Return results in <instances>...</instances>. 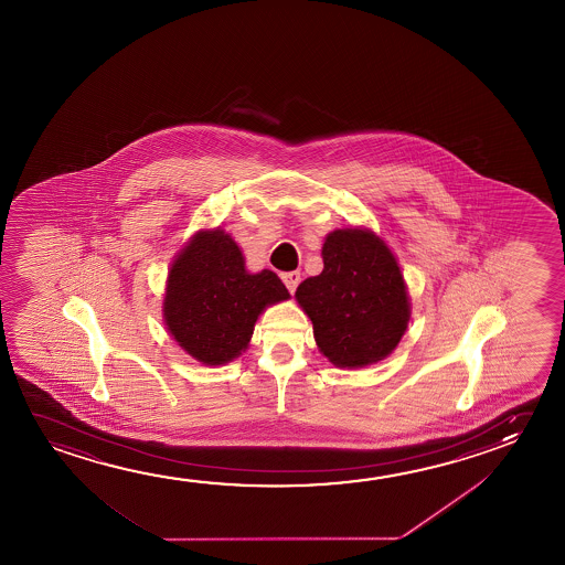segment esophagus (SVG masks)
I'll list each match as a JSON object with an SVG mask.
<instances>
[{
  "mask_svg": "<svg viewBox=\"0 0 565 565\" xmlns=\"http://www.w3.org/2000/svg\"><path fill=\"white\" fill-rule=\"evenodd\" d=\"M281 279H284V284L289 289V294H296L297 286L301 281V271H286V274H281Z\"/></svg>",
  "mask_w": 565,
  "mask_h": 565,
  "instance_id": "obj_1",
  "label": "esophagus"
}]
</instances>
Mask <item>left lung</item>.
<instances>
[{
    "instance_id": "obj_1",
    "label": "left lung",
    "mask_w": 565,
    "mask_h": 565,
    "mask_svg": "<svg viewBox=\"0 0 565 565\" xmlns=\"http://www.w3.org/2000/svg\"><path fill=\"white\" fill-rule=\"evenodd\" d=\"M322 262L321 274L296 291L319 350L339 367H364L390 356L411 317L395 256L370 231L339 228L322 244Z\"/></svg>"
}]
</instances>
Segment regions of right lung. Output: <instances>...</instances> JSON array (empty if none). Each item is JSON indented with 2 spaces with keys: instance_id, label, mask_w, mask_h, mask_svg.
<instances>
[{
  "instance_id": "right-lung-1",
  "label": "right lung",
  "mask_w": 565,
  "mask_h": 565,
  "mask_svg": "<svg viewBox=\"0 0 565 565\" xmlns=\"http://www.w3.org/2000/svg\"><path fill=\"white\" fill-rule=\"evenodd\" d=\"M287 297L271 269L246 271L243 252L221 228L201 231L168 274L166 324L190 356L226 364L248 347L258 315Z\"/></svg>"
}]
</instances>
